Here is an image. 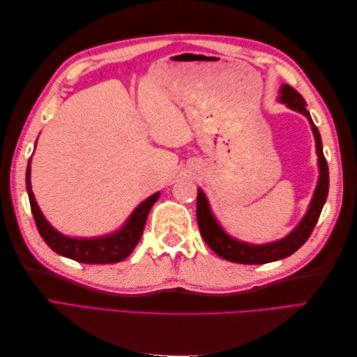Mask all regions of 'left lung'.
Returning a JSON list of instances; mask_svg holds the SVG:
<instances>
[{
  "instance_id": "1",
  "label": "left lung",
  "mask_w": 357,
  "mask_h": 357,
  "mask_svg": "<svg viewBox=\"0 0 357 357\" xmlns=\"http://www.w3.org/2000/svg\"><path fill=\"white\" fill-rule=\"evenodd\" d=\"M280 101L287 104L291 110L299 112L304 116H307L311 123L312 134H314V138H316V150L319 156V169H320V177L317 181L314 197L311 199L310 208L304 215V219L301 220V223L287 236H284L283 240H278L274 243L257 245V244H248V243L238 241L226 234L222 229V226L218 223V220L214 219L204 192L198 189L197 220L199 226V232L202 235L204 241L207 243V245L211 248V250L229 262L245 264V265H261V264L280 261V259H284L290 255H294L298 248L310 238V235L312 229H314V226L320 218L323 205H325L328 198L329 168H328L325 155H323L319 129L316 128L314 122H312L310 112L305 109L307 102L304 98H302V95L298 93L289 84H283L282 89H280Z\"/></svg>"
}]
</instances>
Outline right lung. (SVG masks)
I'll return each mask as SVG.
<instances>
[{
	"label": "right lung",
	"instance_id": "add662e5",
	"mask_svg": "<svg viewBox=\"0 0 357 357\" xmlns=\"http://www.w3.org/2000/svg\"><path fill=\"white\" fill-rule=\"evenodd\" d=\"M31 162V159H29ZM31 165L26 168V190L31 204V211L34 215L37 229L41 238L46 244L61 256H66L82 264H116L126 259L132 253L135 245L138 244L142 234L144 231V225L152 205L158 201L159 192L155 193L146 201H143L134 210L125 223L123 228L116 231L114 234L98 236V238H71V236L62 235L45 219L41 214L38 205L36 202L34 193L31 189Z\"/></svg>",
	"mask_w": 357,
	"mask_h": 357
}]
</instances>
